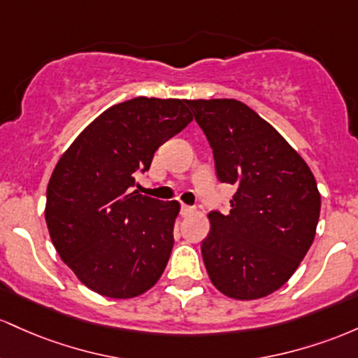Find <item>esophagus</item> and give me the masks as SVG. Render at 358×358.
<instances>
[{
  "mask_svg": "<svg viewBox=\"0 0 358 358\" xmlns=\"http://www.w3.org/2000/svg\"><path fill=\"white\" fill-rule=\"evenodd\" d=\"M192 213H194V208L192 206H187V204H182V206H180V215L182 216H189Z\"/></svg>",
  "mask_w": 358,
  "mask_h": 358,
  "instance_id": "1",
  "label": "esophagus"
}]
</instances>
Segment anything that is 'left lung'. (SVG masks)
I'll list each match as a JSON object with an SVG mask.
<instances>
[{"instance_id":"8db88e82","label":"left lung","mask_w":358,"mask_h":358,"mask_svg":"<svg viewBox=\"0 0 358 358\" xmlns=\"http://www.w3.org/2000/svg\"><path fill=\"white\" fill-rule=\"evenodd\" d=\"M210 140L216 174L236 186L228 215L211 211L201 243L213 286L228 298H266L308 254L321 194L311 169L262 116L236 99H186Z\"/></svg>"}]
</instances>
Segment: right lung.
Instances as JSON below:
<instances>
[{
    "instance_id": "obj_1",
    "label": "right lung",
    "mask_w": 358,
    "mask_h": 358,
    "mask_svg": "<svg viewBox=\"0 0 358 358\" xmlns=\"http://www.w3.org/2000/svg\"><path fill=\"white\" fill-rule=\"evenodd\" d=\"M191 122L186 99L138 96L103 111L59 159L47 186V228L91 291L131 299L157 284L180 204L134 191L135 174Z\"/></svg>"
}]
</instances>
